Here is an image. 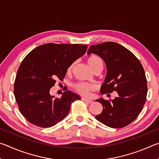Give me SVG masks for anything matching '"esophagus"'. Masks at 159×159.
I'll return each mask as SVG.
<instances>
[{
    "label": "esophagus",
    "instance_id": "obj_1",
    "mask_svg": "<svg viewBox=\"0 0 159 159\" xmlns=\"http://www.w3.org/2000/svg\"><path fill=\"white\" fill-rule=\"evenodd\" d=\"M81 99L85 102H87V103H91V102H93L92 99H88V98H81Z\"/></svg>",
    "mask_w": 159,
    "mask_h": 159
}]
</instances>
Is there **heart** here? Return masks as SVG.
I'll use <instances>...</instances> for the list:
<instances>
[{
    "mask_svg": "<svg viewBox=\"0 0 159 159\" xmlns=\"http://www.w3.org/2000/svg\"><path fill=\"white\" fill-rule=\"evenodd\" d=\"M88 64H89L91 69H93V67L98 65V64H103L102 62V60L98 55H93L90 56L87 60ZM74 64H71V66L69 67L68 72H71L73 69ZM74 89L76 91L77 93L84 96H88L90 95V91H93L94 90V86L89 83H86L83 82H79L76 83L73 85Z\"/></svg>",
    "mask_w": 159,
    "mask_h": 159,
    "instance_id": "obj_1",
    "label": "heart"
}]
</instances>
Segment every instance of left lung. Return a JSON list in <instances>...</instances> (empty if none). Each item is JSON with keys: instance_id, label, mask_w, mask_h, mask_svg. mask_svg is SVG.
<instances>
[{"instance_id": "1", "label": "left lung", "mask_w": 159, "mask_h": 159, "mask_svg": "<svg viewBox=\"0 0 159 159\" xmlns=\"http://www.w3.org/2000/svg\"><path fill=\"white\" fill-rule=\"evenodd\" d=\"M92 53L102 58L107 66L101 93L116 91L118 95L111 101L97 99L103 110L95 118L110 128L125 127L136 119L146 102L147 83L143 66L133 53L114 42L90 45L88 55Z\"/></svg>"}]
</instances>
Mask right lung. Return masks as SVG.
<instances>
[{"label": "right lung", "mask_w": 159, "mask_h": 159, "mask_svg": "<svg viewBox=\"0 0 159 159\" xmlns=\"http://www.w3.org/2000/svg\"><path fill=\"white\" fill-rule=\"evenodd\" d=\"M87 48L80 44H44L34 48L21 61L14 95L21 114L29 123L52 127L66 116L72 102L80 99L70 90L55 98L50 90L56 80H63L69 67L84 55Z\"/></svg>", "instance_id": "obj_1"}]
</instances>
